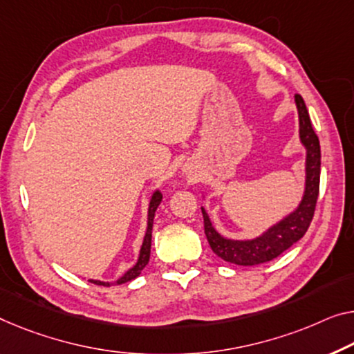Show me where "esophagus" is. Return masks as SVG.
<instances>
[{"instance_id":"esophagus-1","label":"esophagus","mask_w":354,"mask_h":354,"mask_svg":"<svg viewBox=\"0 0 354 354\" xmlns=\"http://www.w3.org/2000/svg\"><path fill=\"white\" fill-rule=\"evenodd\" d=\"M183 173H184V175H186L189 179H195V178H197V173H195L194 168L189 167V165H186V167L183 168Z\"/></svg>"}]
</instances>
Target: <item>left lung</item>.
Wrapping results in <instances>:
<instances>
[{"label":"left lung","instance_id":"8db88e82","mask_svg":"<svg viewBox=\"0 0 354 354\" xmlns=\"http://www.w3.org/2000/svg\"><path fill=\"white\" fill-rule=\"evenodd\" d=\"M294 100L299 114V140L305 147V187L302 198L297 207L283 219L263 230L261 235L246 240L229 239L219 234L211 223L207 209L202 207L205 235H207L211 250L221 259L236 263V266H257V263L268 262L291 248L308 230L319 194L321 149L304 98L295 95Z\"/></svg>","mask_w":354,"mask_h":354}]
</instances>
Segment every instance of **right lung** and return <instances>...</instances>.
I'll use <instances>...</instances> for the list:
<instances>
[{"mask_svg":"<svg viewBox=\"0 0 354 354\" xmlns=\"http://www.w3.org/2000/svg\"><path fill=\"white\" fill-rule=\"evenodd\" d=\"M162 202V192L159 189H156L154 192H152L151 198H149V207H147V227H146V234H145V239H143V245L140 248V256H138V261L131 268H129L122 277L119 279H115L114 283H109V281H100V279H88V281L93 283V284H98V286H111V284H122L127 281H131V279H135L136 277H140V273L143 268L147 266V262H149V256H151V239H152V224H154V216H156V209L159 207Z\"/></svg>","mask_w":354,"mask_h":354,"instance_id":"1","label":"right lung"}]
</instances>
